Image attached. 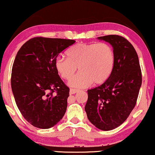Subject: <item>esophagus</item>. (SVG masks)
Returning <instances> with one entry per match:
<instances>
[{"label": "esophagus", "instance_id": "esophagus-1", "mask_svg": "<svg viewBox=\"0 0 155 155\" xmlns=\"http://www.w3.org/2000/svg\"><path fill=\"white\" fill-rule=\"evenodd\" d=\"M78 90L77 89H72L71 88L70 90V95H72V94H74V93H78Z\"/></svg>", "mask_w": 155, "mask_h": 155}]
</instances>
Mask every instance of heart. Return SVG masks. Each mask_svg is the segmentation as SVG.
<instances>
[{"label":"heart","mask_w":155,"mask_h":155,"mask_svg":"<svg viewBox=\"0 0 155 155\" xmlns=\"http://www.w3.org/2000/svg\"><path fill=\"white\" fill-rule=\"evenodd\" d=\"M67 58L60 57L54 68L63 79L70 80L74 72H80L69 82L74 87H85L91 83H104L114 69L115 54L114 49L106 43H80L66 51Z\"/></svg>","instance_id":"obj_1"}]
</instances>
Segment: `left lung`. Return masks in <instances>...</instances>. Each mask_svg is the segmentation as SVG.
<instances>
[{"label":"left lung","mask_w":155,"mask_h":155,"mask_svg":"<svg viewBox=\"0 0 155 155\" xmlns=\"http://www.w3.org/2000/svg\"><path fill=\"white\" fill-rule=\"evenodd\" d=\"M98 39L112 46L115 64L106 82L87 91L85 110L95 127L110 131L123 124L134 108L142 85V72L137 51L127 39L118 35Z\"/></svg>","instance_id":"obj_1"}]
</instances>
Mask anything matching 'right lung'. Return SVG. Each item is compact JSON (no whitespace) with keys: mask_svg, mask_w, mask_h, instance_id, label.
Here are the masks:
<instances>
[{"mask_svg":"<svg viewBox=\"0 0 155 155\" xmlns=\"http://www.w3.org/2000/svg\"><path fill=\"white\" fill-rule=\"evenodd\" d=\"M74 40L35 37L26 41L15 58L11 88L17 107L34 127L49 129L67 110L70 89L54 68L61 51Z\"/></svg>","mask_w":155,"mask_h":155,"instance_id":"right-lung-1","label":"right lung"}]
</instances>
